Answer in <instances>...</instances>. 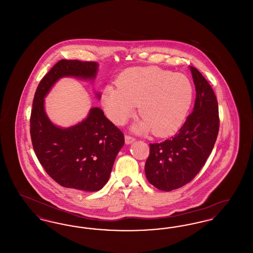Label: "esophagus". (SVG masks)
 <instances>
[{
  "mask_svg": "<svg viewBox=\"0 0 253 253\" xmlns=\"http://www.w3.org/2000/svg\"><path fill=\"white\" fill-rule=\"evenodd\" d=\"M133 141H134V137L133 136L128 135V134L125 135V143L126 144H131Z\"/></svg>",
  "mask_w": 253,
  "mask_h": 253,
  "instance_id": "esophagus-1",
  "label": "esophagus"
}]
</instances>
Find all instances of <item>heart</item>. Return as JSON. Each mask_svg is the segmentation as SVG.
Here are the masks:
<instances>
[{"label":"heart","instance_id":"heart-1","mask_svg":"<svg viewBox=\"0 0 253 253\" xmlns=\"http://www.w3.org/2000/svg\"><path fill=\"white\" fill-rule=\"evenodd\" d=\"M117 84L108 85L102 95L109 119L122 125L134 115L138 105L142 119L134 131H153L157 136L176 131L193 100V84L186 75L155 66L128 69L120 76Z\"/></svg>","mask_w":253,"mask_h":253}]
</instances>
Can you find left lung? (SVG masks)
Listing matches in <instances>:
<instances>
[{
	"label": "left lung",
	"instance_id": "left-lung-1",
	"mask_svg": "<svg viewBox=\"0 0 253 253\" xmlns=\"http://www.w3.org/2000/svg\"><path fill=\"white\" fill-rule=\"evenodd\" d=\"M191 71L196 91L193 111L173 136L150 144L145 163L147 179L160 191L169 192L193 180L216 141L220 124L216 96L201 73L193 66Z\"/></svg>",
	"mask_w": 253,
	"mask_h": 253
}]
</instances>
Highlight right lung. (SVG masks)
I'll use <instances>...</instances> for the list:
<instances>
[{"label": "right lung", "instance_id": "right-lung-1", "mask_svg": "<svg viewBox=\"0 0 253 253\" xmlns=\"http://www.w3.org/2000/svg\"><path fill=\"white\" fill-rule=\"evenodd\" d=\"M96 70L95 61L59 60L38 85L30 116L31 141L41 165L60 186L85 192L99 191L107 183L124 134L97 107L75 126L57 127L44 112L43 97L60 78L94 79Z\"/></svg>", "mask_w": 253, "mask_h": 253}]
</instances>
